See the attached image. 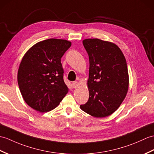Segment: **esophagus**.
<instances>
[{"instance_id": "esophagus-1", "label": "esophagus", "mask_w": 154, "mask_h": 154, "mask_svg": "<svg viewBox=\"0 0 154 154\" xmlns=\"http://www.w3.org/2000/svg\"><path fill=\"white\" fill-rule=\"evenodd\" d=\"M72 85H73V88H77V87H78L79 83H78V82H77V81H73V83H72Z\"/></svg>"}]
</instances>
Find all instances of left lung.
<instances>
[{
	"instance_id": "8db88e82",
	"label": "left lung",
	"mask_w": 154,
	"mask_h": 154,
	"mask_svg": "<svg viewBox=\"0 0 154 154\" xmlns=\"http://www.w3.org/2000/svg\"><path fill=\"white\" fill-rule=\"evenodd\" d=\"M83 44L89 57L87 82L89 98L81 109L94 117L110 116L127 95L128 73L125 58L118 46L98 38H87Z\"/></svg>"
}]
</instances>
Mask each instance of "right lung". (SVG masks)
<instances>
[{
  "label": "right lung",
  "mask_w": 154,
  "mask_h": 154,
  "mask_svg": "<svg viewBox=\"0 0 154 154\" xmlns=\"http://www.w3.org/2000/svg\"><path fill=\"white\" fill-rule=\"evenodd\" d=\"M71 45L63 39H46L33 45L23 57L17 83L23 100L31 108L49 112L68 92L61 58Z\"/></svg>",
  "instance_id": "obj_1"
}]
</instances>
